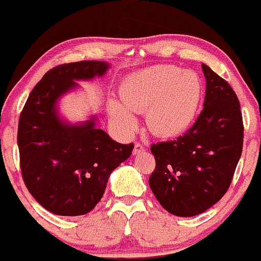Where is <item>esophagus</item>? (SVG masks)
I'll use <instances>...</instances> for the list:
<instances>
[{
    "mask_svg": "<svg viewBox=\"0 0 261 261\" xmlns=\"http://www.w3.org/2000/svg\"><path fill=\"white\" fill-rule=\"evenodd\" d=\"M146 148H144V146L142 143H139V142H136L134 143V149H133V154H139V153H143Z\"/></svg>",
    "mask_w": 261,
    "mask_h": 261,
    "instance_id": "34e87169",
    "label": "esophagus"
}]
</instances>
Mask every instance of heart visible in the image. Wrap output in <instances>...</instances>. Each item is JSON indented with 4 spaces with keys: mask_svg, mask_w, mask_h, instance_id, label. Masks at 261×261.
<instances>
[{
    "mask_svg": "<svg viewBox=\"0 0 261 261\" xmlns=\"http://www.w3.org/2000/svg\"><path fill=\"white\" fill-rule=\"evenodd\" d=\"M122 103L109 100L112 122L124 133L137 127L136 114L146 111L148 129L158 137H176L195 120L203 85L195 71L174 65H154L125 76L119 87Z\"/></svg>",
    "mask_w": 261,
    "mask_h": 261,
    "instance_id": "heart-1",
    "label": "heart"
}]
</instances>
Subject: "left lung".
I'll return each mask as SVG.
<instances>
[{"mask_svg": "<svg viewBox=\"0 0 261 261\" xmlns=\"http://www.w3.org/2000/svg\"><path fill=\"white\" fill-rule=\"evenodd\" d=\"M203 109L184 136L150 146L153 195L171 214L191 217L214 206L229 190L243 152L244 124L229 83L202 64Z\"/></svg>", "mask_w": 261, "mask_h": 261, "instance_id": "8db88e82", "label": "left lung"}]
</instances>
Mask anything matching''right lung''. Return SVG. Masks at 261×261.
<instances>
[{
  "instance_id": "add662e5",
  "label": "right lung",
  "mask_w": 261,
  "mask_h": 261,
  "mask_svg": "<svg viewBox=\"0 0 261 261\" xmlns=\"http://www.w3.org/2000/svg\"><path fill=\"white\" fill-rule=\"evenodd\" d=\"M104 61L55 66L42 76L20 114L17 144L23 182L35 200L61 216L88 214L103 197L109 176L132 154L134 144H120L95 127L94 118L79 125L64 123L55 111L75 80L101 76Z\"/></svg>"
}]
</instances>
